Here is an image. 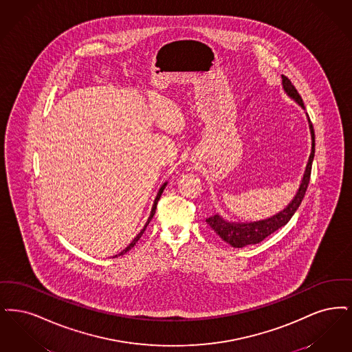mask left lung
<instances>
[{
	"instance_id": "left-lung-1",
	"label": "left lung",
	"mask_w": 352,
	"mask_h": 352,
	"mask_svg": "<svg viewBox=\"0 0 352 352\" xmlns=\"http://www.w3.org/2000/svg\"><path fill=\"white\" fill-rule=\"evenodd\" d=\"M283 87L284 91L291 96L293 100H296L298 102V105H301L302 109H305L304 101L300 96V93L297 92V89L294 88V85L292 84L291 80L287 76L283 75ZM309 127H310V134H311V153L309 156V162L306 166L305 173L302 177V183L300 185V189L296 195V197L292 199L291 204L280 213L264 219L259 222H251V223H234V222H228L225 221L222 217L217 214L214 217H209L206 219V223L214 230L215 232L230 245L235 247V248H241L248 245H256L260 243L261 241H264L268 235L274 234L276 230L285 226L293 214L296 213V210L298 209V206L301 205L304 196H305L307 185L310 182V173H311V164H313V159H314V153H316V135H314V129L313 124L309 120Z\"/></svg>"
}]
</instances>
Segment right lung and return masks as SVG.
<instances>
[{
  "label": "right lung",
  "instance_id": "obj_1",
  "mask_svg": "<svg viewBox=\"0 0 352 352\" xmlns=\"http://www.w3.org/2000/svg\"><path fill=\"white\" fill-rule=\"evenodd\" d=\"M166 185L167 184H164V185H162V188L159 189V193H157V196H156V199H155V202H153V210H151V214H150V218H148V221L146 222V225H144V228L143 229L140 230V232L138 234L137 236L133 239V242L130 243V245H127L123 251H121L118 255H116V256H121V255H123V254H126L127 251H130L134 245H135V243H137L138 241H139V238L143 235V232H144V230H146V228L148 226V223H150V221L153 219V214H155V210H156V205H157V201L160 199V196H162V193H163V190H164V188H166Z\"/></svg>",
  "mask_w": 352,
  "mask_h": 352
}]
</instances>
